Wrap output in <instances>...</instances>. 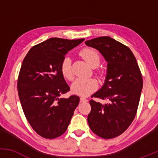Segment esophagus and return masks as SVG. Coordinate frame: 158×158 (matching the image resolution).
Listing matches in <instances>:
<instances>
[{"label":"esophagus","instance_id":"34e87169","mask_svg":"<svg viewBox=\"0 0 158 158\" xmlns=\"http://www.w3.org/2000/svg\"><path fill=\"white\" fill-rule=\"evenodd\" d=\"M80 102H88V99H87L86 98H85V97H81L80 98Z\"/></svg>","mask_w":158,"mask_h":158}]
</instances>
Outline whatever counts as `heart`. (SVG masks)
Returning <instances> with one entry per match:
<instances>
[{
    "label": "heart",
    "mask_w": 158,
    "mask_h": 158,
    "mask_svg": "<svg viewBox=\"0 0 158 158\" xmlns=\"http://www.w3.org/2000/svg\"><path fill=\"white\" fill-rule=\"evenodd\" d=\"M81 56L85 61L91 68H97L100 64V56L97 50L93 48H85L81 50ZM61 72L65 79L71 80L73 78L72 70L71 58L66 56L62 59L61 63ZM98 88V82L95 79H83L79 78L73 81L71 85V90L73 94L81 96H87Z\"/></svg>",
    "instance_id": "1"
}]
</instances>
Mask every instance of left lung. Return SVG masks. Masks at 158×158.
Here are the masks:
<instances>
[{
    "label": "left lung",
    "mask_w": 158,
    "mask_h": 158,
    "mask_svg": "<svg viewBox=\"0 0 158 158\" xmlns=\"http://www.w3.org/2000/svg\"><path fill=\"white\" fill-rule=\"evenodd\" d=\"M85 44L99 50L108 62L104 85L91 96L107 102L90 100L88 125L99 137L114 138L122 135L135 119L143 88L142 74L131 50L112 38H96Z\"/></svg>",
    "instance_id": "8db88e82"
}]
</instances>
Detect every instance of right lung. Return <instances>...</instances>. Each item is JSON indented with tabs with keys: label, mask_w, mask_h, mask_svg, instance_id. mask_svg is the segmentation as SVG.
Masks as SVG:
<instances>
[{
	"label": "right lung",
	"mask_w": 158,
	"mask_h": 158,
	"mask_svg": "<svg viewBox=\"0 0 158 158\" xmlns=\"http://www.w3.org/2000/svg\"><path fill=\"white\" fill-rule=\"evenodd\" d=\"M84 40L51 38L32 47L23 59L17 85L20 102L27 121L44 138L63 135L79 105L76 95L59 98L70 90L60 67L68 52Z\"/></svg>",
	"instance_id": "obj_1"
}]
</instances>
